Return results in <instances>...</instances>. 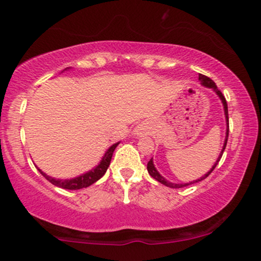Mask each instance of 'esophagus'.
I'll use <instances>...</instances> for the list:
<instances>
[{
	"label": "esophagus",
	"instance_id": "obj_1",
	"mask_svg": "<svg viewBox=\"0 0 261 261\" xmlns=\"http://www.w3.org/2000/svg\"><path fill=\"white\" fill-rule=\"evenodd\" d=\"M134 133H135V135L138 136H145V135H149L150 134V126L147 125V123H140L135 127V130H134Z\"/></svg>",
	"mask_w": 261,
	"mask_h": 261
}]
</instances>
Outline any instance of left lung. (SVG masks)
Returning <instances> with one entry per match:
<instances>
[{
  "mask_svg": "<svg viewBox=\"0 0 261 261\" xmlns=\"http://www.w3.org/2000/svg\"><path fill=\"white\" fill-rule=\"evenodd\" d=\"M199 80H200V82H201L202 86L209 87V89H213L214 91H215V94L218 95L219 97H220L221 102H223V105H224V112H225V119H226V138H225V142H224L223 150H221L220 155H219L218 160H216V163L214 164V166L211 167V169L209 170V171H207V174H205L204 176L200 177V179H197V180H195V181H193V182H188V184H172V182H170V181H167V180L165 179V177H163V176H161L160 174H159V171H158V170L155 169V166H153V161H152V159H150V161H149V163H147V171H149V174L151 175V177H153V179H155V180H158L159 182L164 184V185H165V186H169V188H172V189L184 188V186H188V185H190V184L199 182V181H201V180L206 179V177L209 176V175L211 174V172H213V170L215 169L216 165H218L219 161H220V159H221V156H223V152H224L225 147H226L227 138H229V114H227V103H226V100H225L224 95L221 94L220 90L218 89V86H216V85H215V82H214L213 80H211V79L207 77V76H204V75H201V73H200V75H199Z\"/></svg>",
  "mask_w": 261,
  "mask_h": 261,
  "instance_id": "obj_1",
  "label": "left lung"
}]
</instances>
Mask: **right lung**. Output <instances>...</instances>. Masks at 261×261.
<instances>
[{
  "mask_svg": "<svg viewBox=\"0 0 261 261\" xmlns=\"http://www.w3.org/2000/svg\"><path fill=\"white\" fill-rule=\"evenodd\" d=\"M117 145H119V142H116V144L112 145L111 147H109V150L105 152V155H103L102 160L100 161V164H98L95 169L90 170V171H87L86 174H82V175H80V176L73 177V179H65V180L55 179V177L48 176V175H46L45 172L41 171L38 167L37 169H38V171L41 172V175H42L46 180L50 181L51 184H54L55 186H59V188L66 189V190H79V189L87 188V186L92 185V184L96 182L97 180H100L101 177L105 175L106 170H108L110 163H111L112 153H114Z\"/></svg>",
  "mask_w": 261,
  "mask_h": 261,
  "instance_id": "1",
  "label": "right lung"
}]
</instances>
